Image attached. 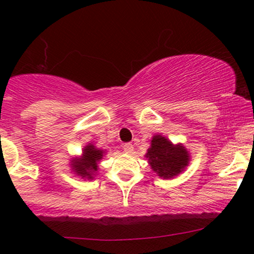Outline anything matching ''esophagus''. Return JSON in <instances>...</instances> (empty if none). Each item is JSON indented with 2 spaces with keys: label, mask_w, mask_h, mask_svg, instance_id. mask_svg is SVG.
<instances>
[{
  "label": "esophagus",
  "mask_w": 254,
  "mask_h": 254,
  "mask_svg": "<svg viewBox=\"0 0 254 254\" xmlns=\"http://www.w3.org/2000/svg\"><path fill=\"white\" fill-rule=\"evenodd\" d=\"M123 149H124L125 153L130 154V153H132V151H133V145L131 143H125L123 145Z\"/></svg>",
  "instance_id": "esophagus-1"
}]
</instances>
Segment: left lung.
<instances>
[{
  "label": "left lung",
  "mask_w": 254,
  "mask_h": 254,
  "mask_svg": "<svg viewBox=\"0 0 254 254\" xmlns=\"http://www.w3.org/2000/svg\"><path fill=\"white\" fill-rule=\"evenodd\" d=\"M145 156L157 176L168 179L178 176L189 164V154L183 145H173L161 135L154 136Z\"/></svg>",
  "instance_id": "obj_1"
}]
</instances>
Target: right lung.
Masks as SVG:
<instances>
[{
  "mask_svg": "<svg viewBox=\"0 0 254 254\" xmlns=\"http://www.w3.org/2000/svg\"><path fill=\"white\" fill-rule=\"evenodd\" d=\"M103 150L95 149L94 145L89 144L84 148L81 160H72V168L78 176L92 179L93 173L98 171V161L103 157Z\"/></svg>",
  "mask_w": 254,
  "mask_h": 254,
  "instance_id": "obj_1",
  "label": "right lung"
}]
</instances>
